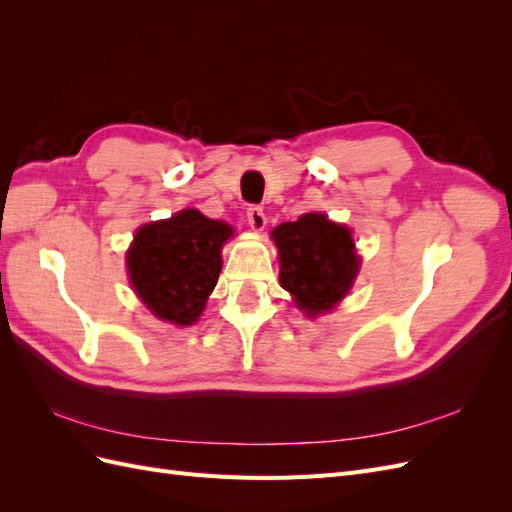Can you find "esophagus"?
I'll use <instances>...</instances> for the list:
<instances>
[{
    "mask_svg": "<svg viewBox=\"0 0 512 512\" xmlns=\"http://www.w3.org/2000/svg\"><path fill=\"white\" fill-rule=\"evenodd\" d=\"M247 222H250V226L254 228V230H262L267 226V215H265V211H262L260 207H250L247 209Z\"/></svg>",
    "mask_w": 512,
    "mask_h": 512,
    "instance_id": "1",
    "label": "esophagus"
}]
</instances>
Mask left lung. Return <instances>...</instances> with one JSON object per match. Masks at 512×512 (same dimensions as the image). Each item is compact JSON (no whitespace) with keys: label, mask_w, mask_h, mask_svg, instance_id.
<instances>
[{"label":"left lung","mask_w":512,"mask_h":512,"mask_svg":"<svg viewBox=\"0 0 512 512\" xmlns=\"http://www.w3.org/2000/svg\"><path fill=\"white\" fill-rule=\"evenodd\" d=\"M271 237L280 254V284L294 305L309 318L331 312L361 267L350 230L324 213H305L297 222L277 226Z\"/></svg>","instance_id":"8db88e82"}]
</instances>
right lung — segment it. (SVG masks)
<instances>
[{
    "label": "right lung",
    "instance_id": "1",
    "mask_svg": "<svg viewBox=\"0 0 512 512\" xmlns=\"http://www.w3.org/2000/svg\"><path fill=\"white\" fill-rule=\"evenodd\" d=\"M232 226L183 209L136 230L126 256L130 282L149 312L188 327L203 314L222 271V245Z\"/></svg>",
    "mask_w": 512,
    "mask_h": 512
}]
</instances>
